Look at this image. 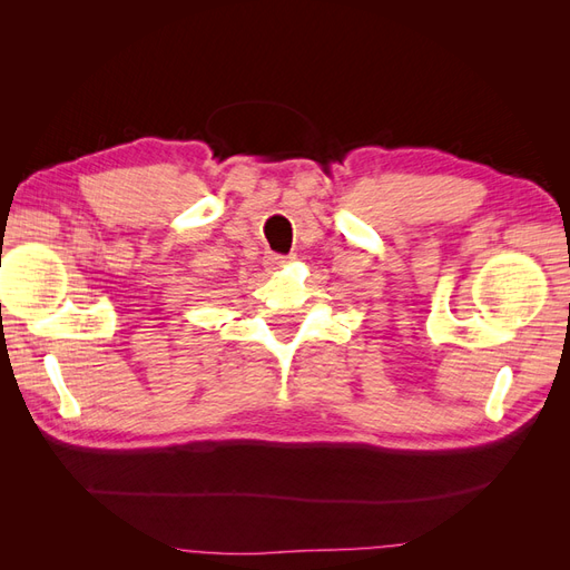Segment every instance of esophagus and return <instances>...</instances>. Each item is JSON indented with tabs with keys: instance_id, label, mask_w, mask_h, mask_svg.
Masks as SVG:
<instances>
[{
	"instance_id": "1",
	"label": "esophagus",
	"mask_w": 570,
	"mask_h": 570,
	"mask_svg": "<svg viewBox=\"0 0 570 570\" xmlns=\"http://www.w3.org/2000/svg\"><path fill=\"white\" fill-rule=\"evenodd\" d=\"M287 262H289V256H283V254H266V256H264V264H266V268H271V271L285 266Z\"/></svg>"
}]
</instances>
